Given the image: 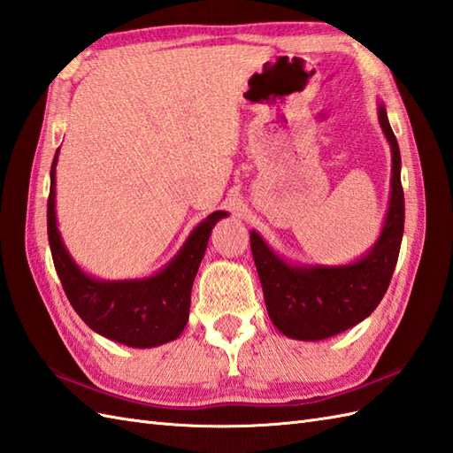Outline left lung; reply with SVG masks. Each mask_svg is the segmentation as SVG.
I'll return each instance as SVG.
<instances>
[{
    "mask_svg": "<svg viewBox=\"0 0 453 453\" xmlns=\"http://www.w3.org/2000/svg\"><path fill=\"white\" fill-rule=\"evenodd\" d=\"M379 123L392 151L390 200L380 236L365 256L348 265H292L256 230L250 233L265 305L284 336L303 342L336 336L367 319L388 290L400 256L405 207L400 148L382 104Z\"/></svg>",
    "mask_w": 453,
    "mask_h": 453,
    "instance_id": "obj_1",
    "label": "left lung"
}]
</instances>
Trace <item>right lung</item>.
Returning a JSON list of instances; mask_svg holds the SVG:
<instances>
[{
    "mask_svg": "<svg viewBox=\"0 0 453 453\" xmlns=\"http://www.w3.org/2000/svg\"><path fill=\"white\" fill-rule=\"evenodd\" d=\"M55 151L50 173L48 238L63 290L73 310L94 333L130 348H156L180 336L190 315V294L200 269L207 240L217 220L228 217L215 211L197 225L179 253L159 273L146 279L102 280L86 274L63 244L55 217Z\"/></svg>",
    "mask_w": 453,
    "mask_h": 453,
    "instance_id": "add662e5",
    "label": "right lung"
}]
</instances>
